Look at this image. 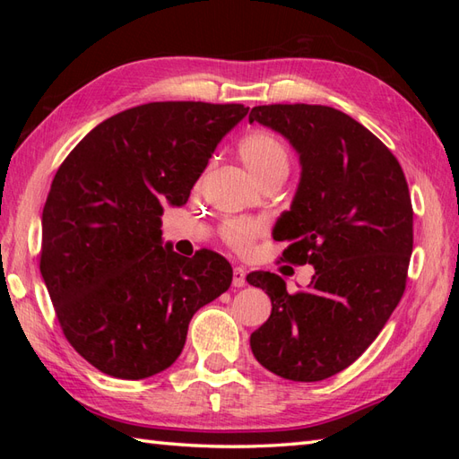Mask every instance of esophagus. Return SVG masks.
<instances>
[{
	"label": "esophagus",
	"instance_id": "esophagus-1",
	"mask_svg": "<svg viewBox=\"0 0 459 459\" xmlns=\"http://www.w3.org/2000/svg\"><path fill=\"white\" fill-rule=\"evenodd\" d=\"M245 284H247V270L237 266L235 270H232V286L242 288Z\"/></svg>",
	"mask_w": 459,
	"mask_h": 459
}]
</instances>
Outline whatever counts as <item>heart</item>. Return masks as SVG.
<instances>
[{
  "mask_svg": "<svg viewBox=\"0 0 459 459\" xmlns=\"http://www.w3.org/2000/svg\"><path fill=\"white\" fill-rule=\"evenodd\" d=\"M240 161L245 163L248 173L260 185L281 178L290 171V152L274 132L255 130L247 134L238 145ZM221 238L237 252H248L255 242L266 232V222L262 219L232 217L221 224Z\"/></svg>",
  "mask_w": 459,
  "mask_h": 459,
  "instance_id": "heart-1",
  "label": "heart"
}]
</instances>
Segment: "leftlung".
I'll return each instance as SVG.
<instances>
[{"instance_id":"left-lung-1","label":"left lung","mask_w":459,"mask_h":459,"mask_svg":"<svg viewBox=\"0 0 459 459\" xmlns=\"http://www.w3.org/2000/svg\"><path fill=\"white\" fill-rule=\"evenodd\" d=\"M248 120L286 135L299 153V187L276 238L291 242L281 262L316 268L296 294L272 272L247 276L272 299L250 349L274 375L316 383L355 363L401 301L414 242L411 193L393 152L343 112L268 104Z\"/></svg>"}]
</instances>
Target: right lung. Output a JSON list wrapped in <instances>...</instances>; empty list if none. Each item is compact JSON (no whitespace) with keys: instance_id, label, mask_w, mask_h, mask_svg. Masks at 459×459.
<instances>
[{"instance_id":"1","label":"right lung","mask_w":459,"mask_h":459,"mask_svg":"<svg viewBox=\"0 0 459 459\" xmlns=\"http://www.w3.org/2000/svg\"><path fill=\"white\" fill-rule=\"evenodd\" d=\"M247 114L245 104H142L96 126L58 168L39 268L66 341L104 375L138 380L171 367L195 311L229 290L224 256L161 247V214L187 203Z\"/></svg>"}]
</instances>
